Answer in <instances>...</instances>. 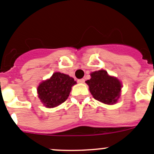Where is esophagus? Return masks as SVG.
<instances>
[{"label":"esophagus","mask_w":154,"mask_h":154,"mask_svg":"<svg viewBox=\"0 0 154 154\" xmlns=\"http://www.w3.org/2000/svg\"><path fill=\"white\" fill-rule=\"evenodd\" d=\"M84 81H85V80H84V78H82V79H79V80H77V82H78V83H80V84H84Z\"/></svg>","instance_id":"esophagus-1"}]
</instances>
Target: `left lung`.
<instances>
[{"mask_svg":"<svg viewBox=\"0 0 154 154\" xmlns=\"http://www.w3.org/2000/svg\"><path fill=\"white\" fill-rule=\"evenodd\" d=\"M87 80L91 94L97 100L105 104H113L120 97L121 84L116 77L108 75L103 70L93 72Z\"/></svg>","mask_w":154,"mask_h":154,"instance_id":"obj_1","label":"left lung"}]
</instances>
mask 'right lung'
I'll list each match as a JSON object with an SVG mask.
<instances>
[{"instance_id": "obj_1", "label": "right lung", "mask_w": 154, "mask_h": 154, "mask_svg": "<svg viewBox=\"0 0 154 154\" xmlns=\"http://www.w3.org/2000/svg\"><path fill=\"white\" fill-rule=\"evenodd\" d=\"M75 84L74 78L56 72L49 80L43 81L37 87L38 97L44 105L55 107L67 99L71 87Z\"/></svg>"}]
</instances>
